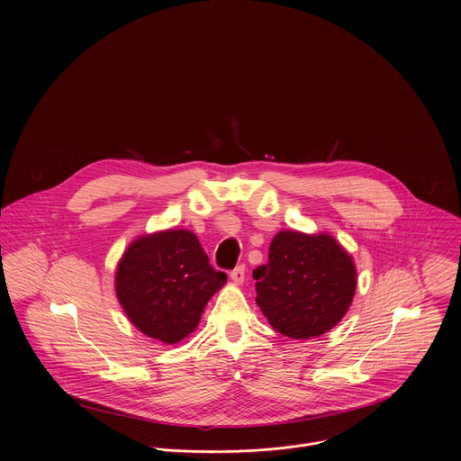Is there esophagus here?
Masks as SVG:
<instances>
[{
  "label": "esophagus",
  "mask_w": 461,
  "mask_h": 461,
  "mask_svg": "<svg viewBox=\"0 0 461 461\" xmlns=\"http://www.w3.org/2000/svg\"><path fill=\"white\" fill-rule=\"evenodd\" d=\"M230 280L234 282V284H243V280H245V266L241 264V266H238V267H234L232 271H230Z\"/></svg>",
  "instance_id": "1"
}]
</instances>
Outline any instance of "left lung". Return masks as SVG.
<instances>
[{"instance_id": "left-lung-1", "label": "left lung", "mask_w": 461, "mask_h": 461, "mask_svg": "<svg viewBox=\"0 0 461 461\" xmlns=\"http://www.w3.org/2000/svg\"><path fill=\"white\" fill-rule=\"evenodd\" d=\"M254 278L266 320L289 339L327 333L346 316L357 291L355 261L329 232L280 230Z\"/></svg>"}]
</instances>
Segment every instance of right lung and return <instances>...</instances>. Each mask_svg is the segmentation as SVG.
Wrapping results in <instances>:
<instances>
[{"label": "right lung", "instance_id": "1", "mask_svg": "<svg viewBox=\"0 0 461 461\" xmlns=\"http://www.w3.org/2000/svg\"><path fill=\"white\" fill-rule=\"evenodd\" d=\"M227 275L216 271L186 229L138 236L115 271V294L128 320L143 335L176 344L200 323V316Z\"/></svg>", "mask_w": 461, "mask_h": 461}]
</instances>
